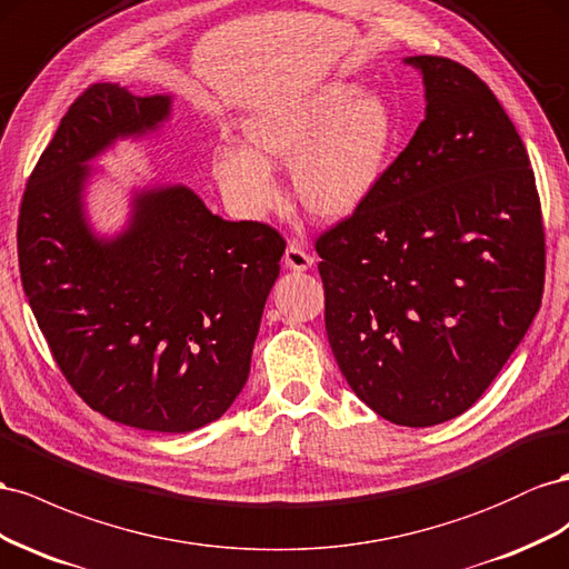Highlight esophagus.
Segmentation results:
<instances>
[{"instance_id": "1", "label": "esophagus", "mask_w": 569, "mask_h": 569, "mask_svg": "<svg viewBox=\"0 0 569 569\" xmlns=\"http://www.w3.org/2000/svg\"><path fill=\"white\" fill-rule=\"evenodd\" d=\"M286 267L293 269V271H307L315 264V257L307 252L298 240H290L288 248H286Z\"/></svg>"}]
</instances>
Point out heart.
Here are the masks:
<instances>
[{
    "instance_id": "b5f03b06",
    "label": "heart",
    "mask_w": 569,
    "mask_h": 569,
    "mask_svg": "<svg viewBox=\"0 0 569 569\" xmlns=\"http://www.w3.org/2000/svg\"><path fill=\"white\" fill-rule=\"evenodd\" d=\"M242 144H217L209 169L242 217L279 202L273 167L290 164L293 188L315 219L340 221L360 209L391 167L398 121L381 94L333 80L293 102L257 111L240 126Z\"/></svg>"
}]
</instances>
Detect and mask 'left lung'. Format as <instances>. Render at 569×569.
<instances>
[{
  "instance_id": "obj_1",
  "label": "left lung",
  "mask_w": 569,
  "mask_h": 569,
  "mask_svg": "<svg viewBox=\"0 0 569 569\" xmlns=\"http://www.w3.org/2000/svg\"><path fill=\"white\" fill-rule=\"evenodd\" d=\"M427 117L381 186L317 238L327 333L365 405L433 427L481 398L543 296L546 240L522 138L483 80L408 57Z\"/></svg>"
}]
</instances>
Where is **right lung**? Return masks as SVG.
<instances>
[{"instance_id": "right-lung-1", "label": "right lung", "mask_w": 569, "mask_h": 569, "mask_svg": "<svg viewBox=\"0 0 569 569\" xmlns=\"http://www.w3.org/2000/svg\"><path fill=\"white\" fill-rule=\"evenodd\" d=\"M169 117V94L94 83L78 97L28 178L19 269L61 375L92 410L186 433L219 419L246 386L286 240L267 223L212 214L186 186L136 192L117 238L92 233L88 161Z\"/></svg>"}]
</instances>
